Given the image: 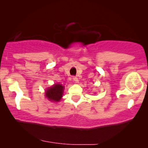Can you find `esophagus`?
Listing matches in <instances>:
<instances>
[{"label": "esophagus", "instance_id": "1", "mask_svg": "<svg viewBox=\"0 0 148 148\" xmlns=\"http://www.w3.org/2000/svg\"><path fill=\"white\" fill-rule=\"evenodd\" d=\"M73 81H74L75 83L79 82V79H78V78L76 77V76H74V77H73Z\"/></svg>", "mask_w": 148, "mask_h": 148}]
</instances>
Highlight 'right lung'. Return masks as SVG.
<instances>
[{"label": "right lung", "instance_id": "right-lung-1", "mask_svg": "<svg viewBox=\"0 0 148 148\" xmlns=\"http://www.w3.org/2000/svg\"><path fill=\"white\" fill-rule=\"evenodd\" d=\"M64 88V86L61 84H54L51 87L46 90L45 96L48 98L49 101L58 102L62 98Z\"/></svg>", "mask_w": 148, "mask_h": 148}]
</instances>
